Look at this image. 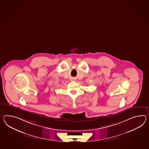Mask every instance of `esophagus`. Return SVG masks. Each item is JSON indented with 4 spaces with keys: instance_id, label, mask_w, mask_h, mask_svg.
<instances>
[{
    "instance_id": "34e87169",
    "label": "esophagus",
    "mask_w": 149,
    "mask_h": 149,
    "mask_svg": "<svg viewBox=\"0 0 149 149\" xmlns=\"http://www.w3.org/2000/svg\"><path fill=\"white\" fill-rule=\"evenodd\" d=\"M73 80H74V79H73Z\"/></svg>"
}]
</instances>
